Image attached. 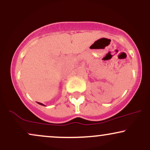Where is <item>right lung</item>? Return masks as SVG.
I'll return each mask as SVG.
<instances>
[{"instance_id": "1", "label": "right lung", "mask_w": 150, "mask_h": 150, "mask_svg": "<svg viewBox=\"0 0 150 150\" xmlns=\"http://www.w3.org/2000/svg\"><path fill=\"white\" fill-rule=\"evenodd\" d=\"M37 103H38V104H40V105H42V106H44V105L43 104H42V103H40V102H37Z\"/></svg>"}]
</instances>
